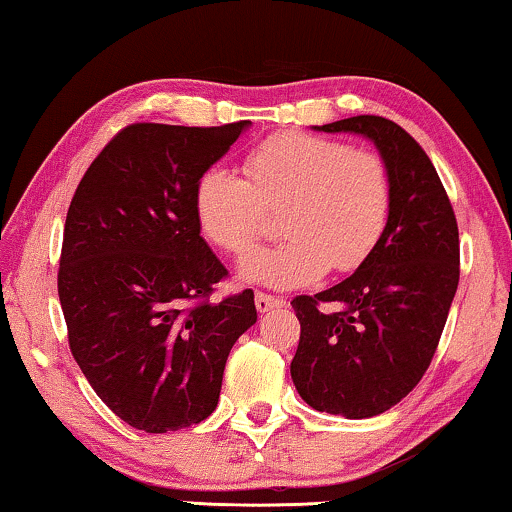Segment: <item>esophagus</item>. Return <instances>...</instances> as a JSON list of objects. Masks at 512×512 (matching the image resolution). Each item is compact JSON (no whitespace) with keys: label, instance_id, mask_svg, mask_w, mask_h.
<instances>
[{"label":"esophagus","instance_id":"34e87169","mask_svg":"<svg viewBox=\"0 0 512 512\" xmlns=\"http://www.w3.org/2000/svg\"><path fill=\"white\" fill-rule=\"evenodd\" d=\"M282 303H284L282 298L270 296V293H263V291H256V310L261 314L275 310V307H279Z\"/></svg>","mask_w":512,"mask_h":512}]
</instances>
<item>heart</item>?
Here are the masks:
<instances>
[{
    "mask_svg": "<svg viewBox=\"0 0 512 512\" xmlns=\"http://www.w3.org/2000/svg\"><path fill=\"white\" fill-rule=\"evenodd\" d=\"M240 174L207 167L193 209L214 247L242 256L282 212L284 242L247 256L240 277L270 289H296L366 263L391 219L394 184L377 151L310 132H279L247 153Z\"/></svg>",
    "mask_w": 512,
    "mask_h": 512,
    "instance_id": "obj_1",
    "label": "heart"
}]
</instances>
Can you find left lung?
<instances>
[{"instance_id": "8db88e82", "label": "left lung", "mask_w": 512, "mask_h": 512, "mask_svg": "<svg viewBox=\"0 0 512 512\" xmlns=\"http://www.w3.org/2000/svg\"><path fill=\"white\" fill-rule=\"evenodd\" d=\"M314 130L375 142L394 205L380 244L352 277L291 300L300 321L291 377L314 410L375 417L401 403L431 366L459 284V228L436 167L401 125L352 116ZM331 302L335 313L323 310Z\"/></svg>"}]
</instances>
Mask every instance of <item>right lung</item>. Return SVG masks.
Instances as JSON below:
<instances>
[{
	"mask_svg": "<svg viewBox=\"0 0 512 512\" xmlns=\"http://www.w3.org/2000/svg\"><path fill=\"white\" fill-rule=\"evenodd\" d=\"M249 121L132 123L83 174L65 221L58 296L69 349L95 394L146 433L200 424L254 291L209 300L228 270L200 237L195 181Z\"/></svg>",
	"mask_w": 512,
	"mask_h": 512,
	"instance_id": "obj_1",
	"label": "right lung"
}]
</instances>
